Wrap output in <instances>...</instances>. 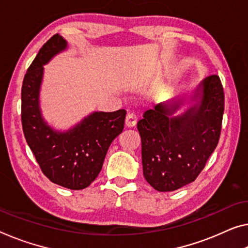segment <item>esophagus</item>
I'll list each match as a JSON object with an SVG mask.
<instances>
[{"instance_id": "34e87169", "label": "esophagus", "mask_w": 248, "mask_h": 248, "mask_svg": "<svg viewBox=\"0 0 248 248\" xmlns=\"http://www.w3.org/2000/svg\"><path fill=\"white\" fill-rule=\"evenodd\" d=\"M137 123V117L134 113H127L126 119H125V124H126L127 127H133L135 126Z\"/></svg>"}]
</instances>
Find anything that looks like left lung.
I'll list each match as a JSON object with an SVG mask.
<instances>
[{
	"mask_svg": "<svg viewBox=\"0 0 248 248\" xmlns=\"http://www.w3.org/2000/svg\"><path fill=\"white\" fill-rule=\"evenodd\" d=\"M190 100L196 103L181 115L174 116L184 98H175L147 109L137 123L144 177L158 192L195 181L218 144L224 113L219 76L203 79Z\"/></svg>",
	"mask_w": 248,
	"mask_h": 248,
	"instance_id": "left-lung-1",
	"label": "left lung"
}]
</instances>
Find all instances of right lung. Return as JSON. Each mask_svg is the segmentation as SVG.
<instances>
[{
	"instance_id": "add662e5",
	"label": "right lung",
	"mask_w": 248,
	"mask_h": 248,
	"mask_svg": "<svg viewBox=\"0 0 248 248\" xmlns=\"http://www.w3.org/2000/svg\"><path fill=\"white\" fill-rule=\"evenodd\" d=\"M67 47L59 34L37 53L23 79L22 127L42 172L49 181L70 189H83L101 172L113 140L124 128L126 111L94 112L66 132H58L43 120L40 89L43 65Z\"/></svg>"
}]
</instances>
